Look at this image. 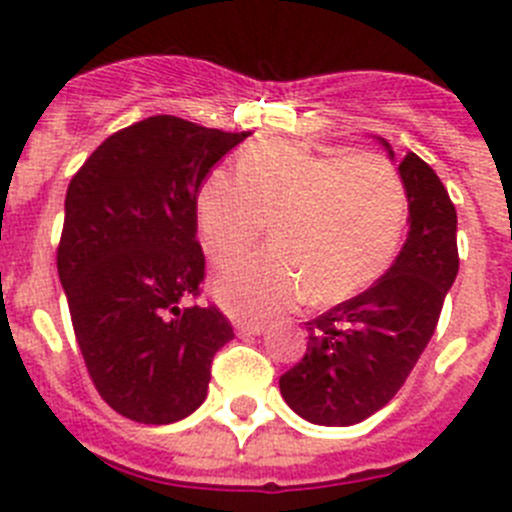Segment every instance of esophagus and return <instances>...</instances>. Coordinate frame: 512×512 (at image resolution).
Here are the masks:
<instances>
[{
  "label": "esophagus",
  "mask_w": 512,
  "mask_h": 512,
  "mask_svg": "<svg viewBox=\"0 0 512 512\" xmlns=\"http://www.w3.org/2000/svg\"><path fill=\"white\" fill-rule=\"evenodd\" d=\"M235 332L240 334V337H257V334L265 332V327H262V324H252V322H237Z\"/></svg>",
  "instance_id": "esophagus-1"
}]
</instances>
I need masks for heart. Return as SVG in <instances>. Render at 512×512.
Returning <instances> with one entry per match:
<instances>
[{
	"mask_svg": "<svg viewBox=\"0 0 512 512\" xmlns=\"http://www.w3.org/2000/svg\"><path fill=\"white\" fill-rule=\"evenodd\" d=\"M270 223V250L230 262L213 289L235 317L267 322L307 294L312 304L354 297L389 270L406 225V188L376 153L327 156L302 143H255L237 180L213 170L195 195L205 255L232 260Z\"/></svg>",
	"mask_w": 512,
	"mask_h": 512,
	"instance_id": "heart-1",
	"label": "heart"
}]
</instances>
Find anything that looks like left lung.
I'll return each mask as SVG.
<instances>
[{
    "instance_id": "obj_1",
    "label": "left lung",
    "mask_w": 512,
    "mask_h": 512,
    "mask_svg": "<svg viewBox=\"0 0 512 512\" xmlns=\"http://www.w3.org/2000/svg\"><path fill=\"white\" fill-rule=\"evenodd\" d=\"M409 237L384 277L307 322L299 364L280 376L282 399L322 426H352L384 409L436 332L458 275L456 205L436 170L406 153Z\"/></svg>"
}]
</instances>
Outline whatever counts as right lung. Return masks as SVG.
<instances>
[{
    "label": "right lung",
    "mask_w": 512,
    "mask_h": 512,
    "mask_svg": "<svg viewBox=\"0 0 512 512\" xmlns=\"http://www.w3.org/2000/svg\"><path fill=\"white\" fill-rule=\"evenodd\" d=\"M250 133L151 116L108 136L66 190L56 267L101 399L136 423H173L205 401L230 319L198 299L200 183Z\"/></svg>",
    "instance_id": "obj_1"
}]
</instances>
